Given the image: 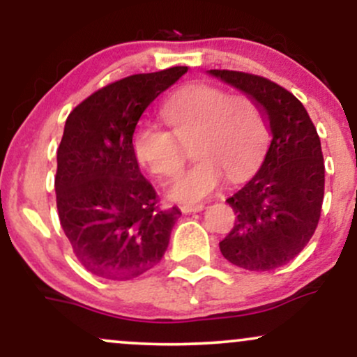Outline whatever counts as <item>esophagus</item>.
Masks as SVG:
<instances>
[{
	"mask_svg": "<svg viewBox=\"0 0 357 357\" xmlns=\"http://www.w3.org/2000/svg\"><path fill=\"white\" fill-rule=\"evenodd\" d=\"M204 208L203 203H184L181 204V211L183 213H196V211H202Z\"/></svg>",
	"mask_w": 357,
	"mask_h": 357,
	"instance_id": "1",
	"label": "esophagus"
}]
</instances>
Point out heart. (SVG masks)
<instances>
[{
  "mask_svg": "<svg viewBox=\"0 0 357 357\" xmlns=\"http://www.w3.org/2000/svg\"><path fill=\"white\" fill-rule=\"evenodd\" d=\"M169 132L139 126L132 153L139 165L159 178H173L183 166L181 144L190 142L196 161L171 186L176 202L195 203L223 184L225 176L240 179L253 169L267 142L260 109L245 96H228L213 85H188L161 105Z\"/></svg>",
  "mask_w": 357,
  "mask_h": 357,
  "instance_id": "heart-1",
  "label": "heart"
}]
</instances>
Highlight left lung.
<instances>
[{
  "label": "left lung",
  "mask_w": 357,
  "mask_h": 357,
  "mask_svg": "<svg viewBox=\"0 0 357 357\" xmlns=\"http://www.w3.org/2000/svg\"><path fill=\"white\" fill-rule=\"evenodd\" d=\"M210 73L247 93L267 121L264 162L227 199L236 221L220 241L233 265L267 272L296 258L317 228L326 181L321 139L302 102L275 82L235 70Z\"/></svg>",
  "instance_id": "1"
}]
</instances>
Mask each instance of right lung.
<instances>
[{"instance_id":"right-lung-1","label":"right lung","mask_w":357,"mask_h":357,"mask_svg":"<svg viewBox=\"0 0 357 357\" xmlns=\"http://www.w3.org/2000/svg\"><path fill=\"white\" fill-rule=\"evenodd\" d=\"M186 72L171 67L126 77L68 114L56 149V210L73 255L93 275L132 280L165 255L181 211L159 208L132 137L147 105Z\"/></svg>"}]
</instances>
